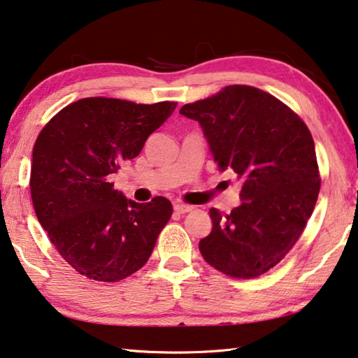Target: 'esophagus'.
<instances>
[{"mask_svg": "<svg viewBox=\"0 0 358 358\" xmlns=\"http://www.w3.org/2000/svg\"><path fill=\"white\" fill-rule=\"evenodd\" d=\"M173 210L177 211L178 215H185V213H187V211H191L192 207H189V205H185V203H175Z\"/></svg>", "mask_w": 358, "mask_h": 358, "instance_id": "1", "label": "esophagus"}]
</instances>
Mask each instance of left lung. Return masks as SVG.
<instances>
[{"label": "left lung", "instance_id": "left-lung-1", "mask_svg": "<svg viewBox=\"0 0 358 358\" xmlns=\"http://www.w3.org/2000/svg\"><path fill=\"white\" fill-rule=\"evenodd\" d=\"M180 113L201 124L217 169L241 181L238 207L210 210L213 227L199 241L201 254L229 276L265 273L292 250L317 201L310 129L280 99L248 85H230Z\"/></svg>", "mask_w": 358, "mask_h": 358}]
</instances>
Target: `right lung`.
I'll use <instances>...</instances> for the list:
<instances>
[{
    "label": "right lung",
    "instance_id": "1",
    "mask_svg": "<svg viewBox=\"0 0 358 358\" xmlns=\"http://www.w3.org/2000/svg\"><path fill=\"white\" fill-rule=\"evenodd\" d=\"M177 102L136 104L85 98L58 112L33 148L36 216L58 252L78 273L115 282L147 264L172 203H137L108 181L141 153Z\"/></svg>",
    "mask_w": 358,
    "mask_h": 358
}]
</instances>
